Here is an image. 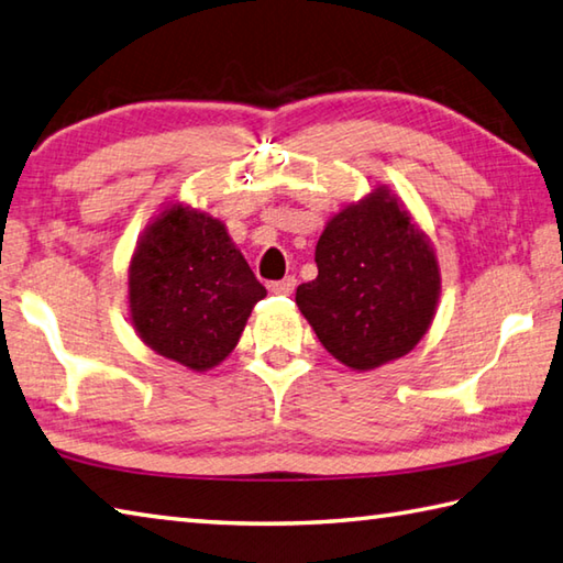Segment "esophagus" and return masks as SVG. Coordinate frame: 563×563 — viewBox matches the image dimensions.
I'll list each match as a JSON object with an SVG mask.
<instances>
[{
  "instance_id": "1",
  "label": "esophagus",
  "mask_w": 563,
  "mask_h": 563,
  "mask_svg": "<svg viewBox=\"0 0 563 563\" xmlns=\"http://www.w3.org/2000/svg\"><path fill=\"white\" fill-rule=\"evenodd\" d=\"M295 285H298V280H295V275H285L283 280L271 283V290L275 295H290L295 290Z\"/></svg>"
}]
</instances>
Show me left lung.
Masks as SVG:
<instances>
[{
    "label": "left lung",
    "mask_w": 563,
    "mask_h": 563,
    "mask_svg": "<svg viewBox=\"0 0 563 563\" xmlns=\"http://www.w3.org/2000/svg\"><path fill=\"white\" fill-rule=\"evenodd\" d=\"M314 263L317 278L300 285L295 302L334 360L369 372L423 340L441 268L431 239L384 184L327 221Z\"/></svg>",
    "instance_id": "8db88e82"
}]
</instances>
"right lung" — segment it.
Here are the masks:
<instances>
[{"label": "right lung", "instance_id": "obj_1", "mask_svg": "<svg viewBox=\"0 0 563 563\" xmlns=\"http://www.w3.org/2000/svg\"><path fill=\"white\" fill-rule=\"evenodd\" d=\"M265 298L223 221L167 203L128 268L130 322L150 350L191 372L219 366Z\"/></svg>", "mask_w": 563, "mask_h": 563}]
</instances>
